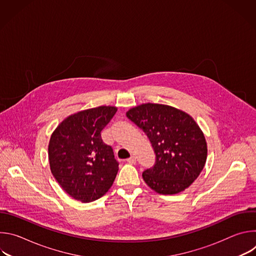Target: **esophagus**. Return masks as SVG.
<instances>
[{
  "mask_svg": "<svg viewBox=\"0 0 256 256\" xmlns=\"http://www.w3.org/2000/svg\"><path fill=\"white\" fill-rule=\"evenodd\" d=\"M130 164H134L136 162V158L134 156H130L128 160H126Z\"/></svg>",
  "mask_w": 256,
  "mask_h": 256,
  "instance_id": "obj_1",
  "label": "esophagus"
}]
</instances>
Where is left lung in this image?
I'll return each instance as SVG.
<instances>
[{"instance_id":"obj_1","label":"left lung","mask_w":256,"mask_h":256,"mask_svg":"<svg viewBox=\"0 0 256 256\" xmlns=\"http://www.w3.org/2000/svg\"><path fill=\"white\" fill-rule=\"evenodd\" d=\"M128 118L149 138L156 163L142 178L160 194H176L186 190L202 171L208 146L196 120L175 107L144 103L130 108Z\"/></svg>"}]
</instances>
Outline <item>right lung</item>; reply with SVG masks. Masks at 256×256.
<instances>
[{
    "instance_id": "1",
    "label": "right lung",
    "mask_w": 256,
    "mask_h": 256,
    "mask_svg": "<svg viewBox=\"0 0 256 256\" xmlns=\"http://www.w3.org/2000/svg\"><path fill=\"white\" fill-rule=\"evenodd\" d=\"M118 110L98 106L72 114L52 134L48 144L50 171L62 188L82 202H94L112 188L118 171L110 146L101 130Z\"/></svg>"
}]
</instances>
